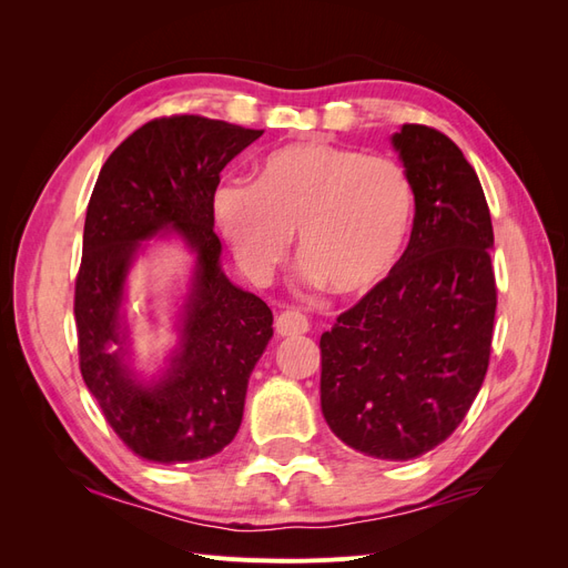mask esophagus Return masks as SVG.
Returning <instances> with one entry per match:
<instances>
[{"mask_svg":"<svg viewBox=\"0 0 568 568\" xmlns=\"http://www.w3.org/2000/svg\"><path fill=\"white\" fill-rule=\"evenodd\" d=\"M274 326H277L280 336H296V334H305L307 329H311V322H307V317L298 311H286L277 317Z\"/></svg>","mask_w":568,"mask_h":568,"instance_id":"obj_1","label":"esophagus"}]
</instances>
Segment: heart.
<instances>
[{
  "mask_svg": "<svg viewBox=\"0 0 568 568\" xmlns=\"http://www.w3.org/2000/svg\"><path fill=\"white\" fill-rule=\"evenodd\" d=\"M215 222L239 265L263 280L294 232L307 274L338 296H363L390 277L405 251L415 194L405 170L324 140L267 151L255 182H222Z\"/></svg>",
  "mask_w": 568,
  "mask_h": 568,
  "instance_id": "1",
  "label": "heart"
}]
</instances>
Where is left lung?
<instances>
[{
	"label": "left lung",
	"instance_id": "left-lung-1",
	"mask_svg": "<svg viewBox=\"0 0 568 568\" xmlns=\"http://www.w3.org/2000/svg\"><path fill=\"white\" fill-rule=\"evenodd\" d=\"M415 222L390 277L320 338L322 415L348 448L415 459L448 438L484 384L495 322L493 225L453 140L426 125L390 136Z\"/></svg>",
	"mask_w": 568,
	"mask_h": 568
}]
</instances>
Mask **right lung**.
<instances>
[{
    "mask_svg": "<svg viewBox=\"0 0 568 568\" xmlns=\"http://www.w3.org/2000/svg\"><path fill=\"white\" fill-rule=\"evenodd\" d=\"M261 134L201 115L151 120L111 153L94 184L75 282L80 372L120 440L149 462L213 457L242 426L272 311L222 270L213 194L222 168ZM151 237H175L193 263L176 297L174 348L146 377L133 367L124 303Z\"/></svg>",
    "mask_w": 568,
    "mask_h": 568,
    "instance_id": "add662e5",
    "label": "right lung"
}]
</instances>
